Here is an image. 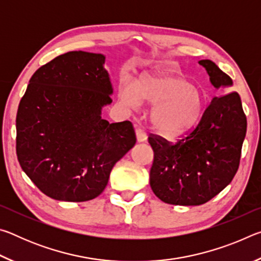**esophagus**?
I'll return each mask as SVG.
<instances>
[{
	"mask_svg": "<svg viewBox=\"0 0 261 261\" xmlns=\"http://www.w3.org/2000/svg\"><path fill=\"white\" fill-rule=\"evenodd\" d=\"M136 136H137V141H138V143H143V141H145L147 138V136H146V134H145V131L143 129H140V127L136 129Z\"/></svg>",
	"mask_w": 261,
	"mask_h": 261,
	"instance_id": "1",
	"label": "esophagus"
}]
</instances>
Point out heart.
Here are the masks:
<instances>
[{
    "mask_svg": "<svg viewBox=\"0 0 261 261\" xmlns=\"http://www.w3.org/2000/svg\"><path fill=\"white\" fill-rule=\"evenodd\" d=\"M120 98L130 107L141 101L155 105L151 124L159 136L174 139L197 125L205 109V95L184 77L167 72H148L135 84L122 83Z\"/></svg>",
    "mask_w": 261,
    "mask_h": 261,
    "instance_id": "obj_1",
    "label": "heart"
}]
</instances>
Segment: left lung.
Instances as JSON below:
<instances>
[{
    "label": "left lung",
    "mask_w": 261,
    "mask_h": 261,
    "mask_svg": "<svg viewBox=\"0 0 261 261\" xmlns=\"http://www.w3.org/2000/svg\"><path fill=\"white\" fill-rule=\"evenodd\" d=\"M215 88L232 85L214 62H198ZM246 116L237 92L215 96L198 125L175 144L151 135L154 152L149 184L159 199L171 205L205 204L231 182L240 166Z\"/></svg>",
    "instance_id": "8db88e82"
}]
</instances>
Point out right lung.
Returning a JSON list of instances; mask_svg holds the SVG:
<instances>
[{
    "label": "right lung",
    "instance_id": "1",
    "mask_svg": "<svg viewBox=\"0 0 261 261\" xmlns=\"http://www.w3.org/2000/svg\"><path fill=\"white\" fill-rule=\"evenodd\" d=\"M105 60L82 50L55 57L33 73L19 102L17 158L53 199H94L107 187L115 163L136 144L130 121L101 117L113 94Z\"/></svg>",
    "mask_w": 261,
    "mask_h": 261
}]
</instances>
